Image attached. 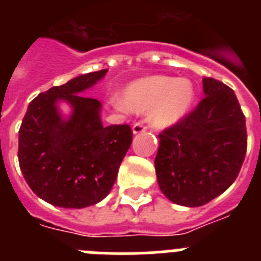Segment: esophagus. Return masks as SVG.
Here are the masks:
<instances>
[{
  "instance_id": "esophagus-1",
  "label": "esophagus",
  "mask_w": 261,
  "mask_h": 261,
  "mask_svg": "<svg viewBox=\"0 0 261 261\" xmlns=\"http://www.w3.org/2000/svg\"><path fill=\"white\" fill-rule=\"evenodd\" d=\"M145 130H146V126H145L142 123L133 124V126H132L133 135H138V133H142V132H145Z\"/></svg>"
}]
</instances>
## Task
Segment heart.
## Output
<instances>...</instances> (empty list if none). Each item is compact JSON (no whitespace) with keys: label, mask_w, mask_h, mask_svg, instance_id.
<instances>
[{"label":"heart","mask_w":261,"mask_h":261,"mask_svg":"<svg viewBox=\"0 0 261 261\" xmlns=\"http://www.w3.org/2000/svg\"><path fill=\"white\" fill-rule=\"evenodd\" d=\"M196 89L188 78L153 75L137 80L124 89L121 106L133 112H149L155 128H170L190 112Z\"/></svg>","instance_id":"1"}]
</instances>
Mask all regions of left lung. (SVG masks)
I'll return each instance as SVG.
<instances>
[{"mask_svg":"<svg viewBox=\"0 0 261 261\" xmlns=\"http://www.w3.org/2000/svg\"><path fill=\"white\" fill-rule=\"evenodd\" d=\"M205 98L159 135L155 174L170 201L196 208L225 192L238 176L247 150L246 119L229 86L202 80Z\"/></svg>","mask_w":261,"mask_h":261,"instance_id":"left-lung-1","label":"left lung"}]
</instances>
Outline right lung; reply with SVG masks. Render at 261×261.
Masks as SVG:
<instances>
[{
    "instance_id": "right-lung-1",
    "label": "right lung",
    "mask_w": 261,
    "mask_h": 261,
    "mask_svg": "<svg viewBox=\"0 0 261 261\" xmlns=\"http://www.w3.org/2000/svg\"><path fill=\"white\" fill-rule=\"evenodd\" d=\"M107 71L78 75L29 105L19 129V167L32 192L48 204L86 208L112 190L132 144V129L126 124L103 126L102 103L82 95ZM61 101L72 108L69 117L61 114Z\"/></svg>"
}]
</instances>
